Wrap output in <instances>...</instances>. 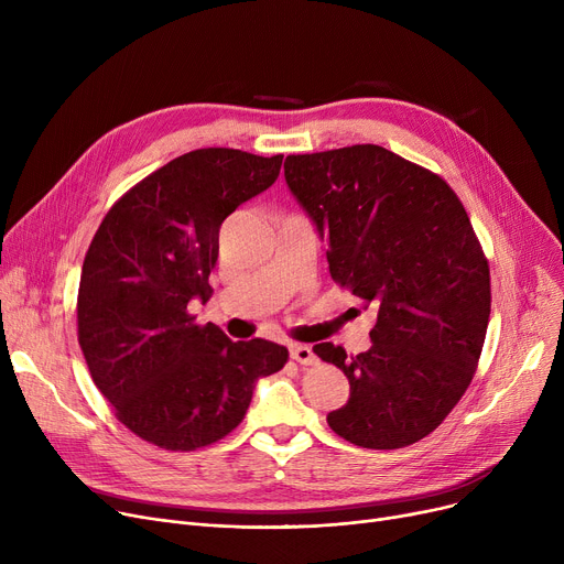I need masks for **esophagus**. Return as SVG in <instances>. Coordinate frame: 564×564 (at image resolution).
<instances>
[{
    "label": "esophagus",
    "mask_w": 564,
    "mask_h": 564,
    "mask_svg": "<svg viewBox=\"0 0 564 564\" xmlns=\"http://www.w3.org/2000/svg\"><path fill=\"white\" fill-rule=\"evenodd\" d=\"M290 357L297 361V364H302V366H313L317 361L313 349L308 345H297V343L290 345Z\"/></svg>",
    "instance_id": "34e87169"
}]
</instances>
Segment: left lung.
I'll use <instances>...</instances> for the list:
<instances>
[{
  "instance_id": "obj_1",
  "label": "left lung",
  "mask_w": 564,
  "mask_h": 564,
  "mask_svg": "<svg viewBox=\"0 0 564 564\" xmlns=\"http://www.w3.org/2000/svg\"><path fill=\"white\" fill-rule=\"evenodd\" d=\"M283 169L327 240L332 279L377 308L368 351L313 347L349 379L327 423L361 448L411 446L459 402L485 345L489 264L464 205L443 177L375 143L288 155Z\"/></svg>"
}]
</instances>
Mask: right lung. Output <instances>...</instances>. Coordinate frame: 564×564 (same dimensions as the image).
Here are the masks:
<instances>
[{"label":"right lung","mask_w":564,"mask_h":564,"mask_svg":"<svg viewBox=\"0 0 564 564\" xmlns=\"http://www.w3.org/2000/svg\"><path fill=\"white\" fill-rule=\"evenodd\" d=\"M283 155L198 148L113 203L86 251L77 338L118 421L164 451H196L242 423L260 377L288 361L283 345L232 343L189 315L210 300L219 228L270 189Z\"/></svg>","instance_id":"add662e5"}]
</instances>
